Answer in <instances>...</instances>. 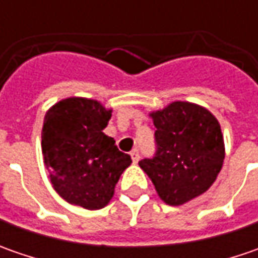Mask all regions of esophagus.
Instances as JSON below:
<instances>
[{
	"label": "esophagus",
	"mask_w": 258,
	"mask_h": 258,
	"mask_svg": "<svg viewBox=\"0 0 258 258\" xmlns=\"http://www.w3.org/2000/svg\"><path fill=\"white\" fill-rule=\"evenodd\" d=\"M131 156H132L134 164H138V161H139V151H138V149H134V151L131 152Z\"/></svg>",
	"instance_id": "obj_1"
}]
</instances>
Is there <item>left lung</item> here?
I'll return each mask as SVG.
<instances>
[{
	"label": "left lung",
	"mask_w": 258,
	"mask_h": 258,
	"mask_svg": "<svg viewBox=\"0 0 258 258\" xmlns=\"http://www.w3.org/2000/svg\"><path fill=\"white\" fill-rule=\"evenodd\" d=\"M158 152L139 166L168 205H183L215 182L225 158L220 122L207 107L175 100L154 110Z\"/></svg>",
	"instance_id": "left-lung-1"
}]
</instances>
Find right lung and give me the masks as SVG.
I'll list each match as a JSON object with an SVG mask.
<instances>
[{"instance_id": "1", "label": "right lung", "mask_w": 258, "mask_h": 258, "mask_svg": "<svg viewBox=\"0 0 258 258\" xmlns=\"http://www.w3.org/2000/svg\"><path fill=\"white\" fill-rule=\"evenodd\" d=\"M99 100L67 97L44 116L41 152L48 179L64 201L86 210L104 208L114 186L132 164L103 129L112 117Z\"/></svg>"}]
</instances>
